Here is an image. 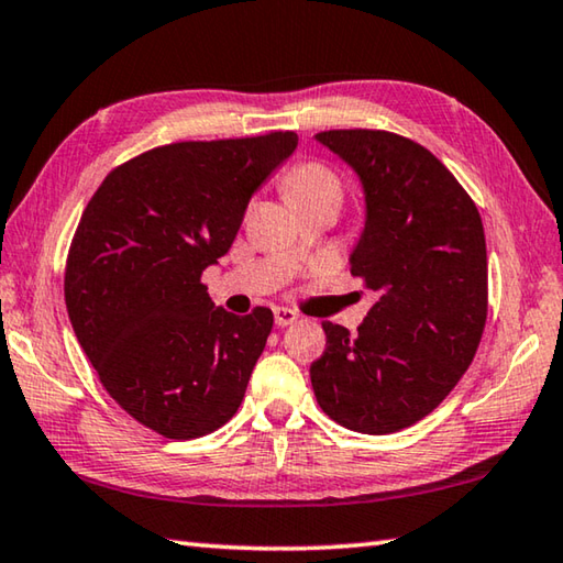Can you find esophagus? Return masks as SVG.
<instances>
[{"mask_svg":"<svg viewBox=\"0 0 563 563\" xmlns=\"http://www.w3.org/2000/svg\"><path fill=\"white\" fill-rule=\"evenodd\" d=\"M273 318H275V325L285 328V325H292V322L298 320V312L290 310V308H275Z\"/></svg>","mask_w":563,"mask_h":563,"instance_id":"1","label":"esophagus"}]
</instances>
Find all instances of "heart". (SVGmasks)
I'll return each instance as SVG.
<instances>
[{"label":"heart","mask_w":563,"mask_h":563,"mask_svg":"<svg viewBox=\"0 0 563 563\" xmlns=\"http://www.w3.org/2000/svg\"><path fill=\"white\" fill-rule=\"evenodd\" d=\"M285 194L290 203L298 208H308L325 201H342V180L330 166L320 161H302L292 166L283 178Z\"/></svg>","instance_id":"obj_1"}]
</instances>
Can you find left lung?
I'll use <instances>...</instances> for the list:
<instances>
[{"label": "left lung", "mask_w": 563, "mask_h": 563, "mask_svg": "<svg viewBox=\"0 0 563 563\" xmlns=\"http://www.w3.org/2000/svg\"><path fill=\"white\" fill-rule=\"evenodd\" d=\"M355 170L365 225L350 273L377 302L350 335L322 322L328 347L310 365L318 405L362 434L419 422L472 365L487 322V243L466 190L424 146L389 131L316 133Z\"/></svg>", "instance_id": "left-lung-1"}]
</instances>
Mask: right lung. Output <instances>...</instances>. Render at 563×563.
<instances>
[{"instance_id":"add662e5","label":"right lung","mask_w":563,"mask_h":563,"mask_svg":"<svg viewBox=\"0 0 563 563\" xmlns=\"http://www.w3.org/2000/svg\"><path fill=\"white\" fill-rule=\"evenodd\" d=\"M295 148L292 131L158 146L84 208L64 275L74 335L107 393L168 440L213 432L243 402L273 312L216 308L201 275Z\"/></svg>"}]
</instances>
